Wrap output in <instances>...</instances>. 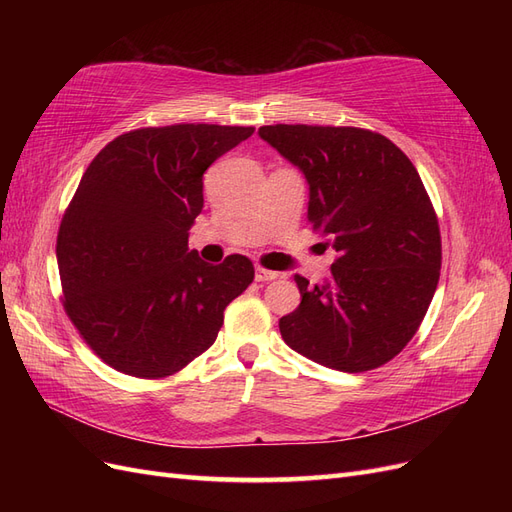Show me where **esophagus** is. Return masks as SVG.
<instances>
[{
  "label": "esophagus",
  "mask_w": 512,
  "mask_h": 512,
  "mask_svg": "<svg viewBox=\"0 0 512 512\" xmlns=\"http://www.w3.org/2000/svg\"><path fill=\"white\" fill-rule=\"evenodd\" d=\"M280 275L277 271H269L265 267H256V282H271L275 277Z\"/></svg>",
  "instance_id": "34e87169"
}]
</instances>
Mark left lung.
Here are the masks:
<instances>
[{
    "mask_svg": "<svg viewBox=\"0 0 512 512\" xmlns=\"http://www.w3.org/2000/svg\"><path fill=\"white\" fill-rule=\"evenodd\" d=\"M262 141L309 183L307 222L337 258L327 282H294L301 303L280 318L284 342L348 374L397 356L421 327L438 288L442 241L414 164L363 128L262 126Z\"/></svg>",
    "mask_w": 512,
    "mask_h": 512,
    "instance_id": "left-lung-1",
    "label": "left lung"
}]
</instances>
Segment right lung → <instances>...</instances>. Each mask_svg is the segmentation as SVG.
Segmentation results:
<instances>
[{"label": "right lung", "instance_id": "right-lung-1", "mask_svg": "<svg viewBox=\"0 0 512 512\" xmlns=\"http://www.w3.org/2000/svg\"><path fill=\"white\" fill-rule=\"evenodd\" d=\"M254 128L177 123L117 136L85 170L57 235L64 307L87 346L134 378H166L213 346L252 284L241 254L188 250L205 170Z\"/></svg>", "mask_w": 512, "mask_h": 512}]
</instances>
